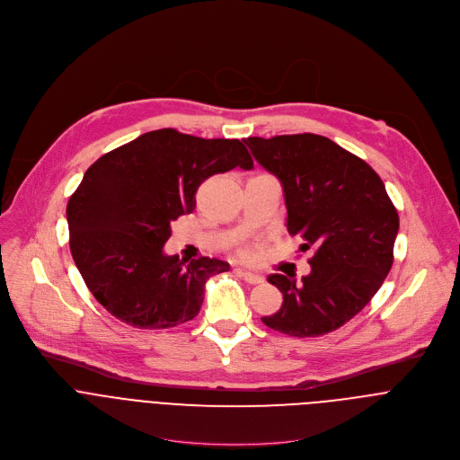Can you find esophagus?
Returning a JSON list of instances; mask_svg holds the SVG:
<instances>
[{
    "label": "esophagus",
    "instance_id": "esophagus-1",
    "mask_svg": "<svg viewBox=\"0 0 460 460\" xmlns=\"http://www.w3.org/2000/svg\"><path fill=\"white\" fill-rule=\"evenodd\" d=\"M239 273H241L243 280H244V282H248V284H261V282H264V277H262V275H259V273L243 271V270H239Z\"/></svg>",
    "mask_w": 460,
    "mask_h": 460
}]
</instances>
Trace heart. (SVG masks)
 Segmentation results:
<instances>
[{"label": "heart", "instance_id": "heart-1", "mask_svg": "<svg viewBox=\"0 0 460 460\" xmlns=\"http://www.w3.org/2000/svg\"><path fill=\"white\" fill-rule=\"evenodd\" d=\"M239 255L244 257V259H248V257H252V250H250V248H241V250H239Z\"/></svg>", "mask_w": 460, "mask_h": 460}]
</instances>
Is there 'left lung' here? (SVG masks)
<instances>
[{
  "label": "left lung",
  "instance_id": "8db88e82",
  "mask_svg": "<svg viewBox=\"0 0 460 460\" xmlns=\"http://www.w3.org/2000/svg\"><path fill=\"white\" fill-rule=\"evenodd\" d=\"M253 158L284 190L288 232L313 248L311 273H273L268 282L284 295L262 322L284 334L307 338L336 331L377 293L394 262L397 210L381 178L332 140L304 133L244 140Z\"/></svg>",
  "mask_w": 460,
  "mask_h": 460
}]
</instances>
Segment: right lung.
Wrapping results in <instances>:
<instances>
[{"label":"right lung","instance_id":"add662e5","mask_svg":"<svg viewBox=\"0 0 460 460\" xmlns=\"http://www.w3.org/2000/svg\"><path fill=\"white\" fill-rule=\"evenodd\" d=\"M253 160L243 142L158 129L101 156L66 207L70 250L88 289L115 318L137 329L192 320L205 282L230 270L219 259L167 255L171 223L196 208L210 176Z\"/></svg>","mask_w":460,"mask_h":460}]
</instances>
